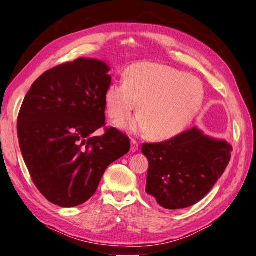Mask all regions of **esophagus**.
<instances>
[{"label":"esophagus","instance_id":"obj_1","mask_svg":"<svg viewBox=\"0 0 256 256\" xmlns=\"http://www.w3.org/2000/svg\"><path fill=\"white\" fill-rule=\"evenodd\" d=\"M138 148H140L138 143L135 140H131V152H132V153H135V152H138Z\"/></svg>","mask_w":256,"mask_h":256}]
</instances>
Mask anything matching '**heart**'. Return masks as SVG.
Returning <instances> with one entry per match:
<instances>
[{
    "mask_svg": "<svg viewBox=\"0 0 256 256\" xmlns=\"http://www.w3.org/2000/svg\"><path fill=\"white\" fill-rule=\"evenodd\" d=\"M204 99L201 81L180 70L155 62H138L125 80L108 86L104 103L108 116L121 123L138 106L140 113L123 125L135 134L168 140L182 133L197 116Z\"/></svg>",
    "mask_w": 256,
    "mask_h": 256,
    "instance_id": "1",
    "label": "heart"
}]
</instances>
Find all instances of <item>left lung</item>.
Segmentation results:
<instances>
[{
    "instance_id": "obj_1",
    "label": "left lung",
    "mask_w": 256,
    "mask_h": 256,
    "mask_svg": "<svg viewBox=\"0 0 256 256\" xmlns=\"http://www.w3.org/2000/svg\"><path fill=\"white\" fill-rule=\"evenodd\" d=\"M232 146L192 128L162 143H145L148 160L146 192L165 209L192 206L208 194L224 172Z\"/></svg>"
}]
</instances>
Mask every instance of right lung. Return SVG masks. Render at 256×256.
<instances>
[{
    "mask_svg": "<svg viewBox=\"0 0 256 256\" xmlns=\"http://www.w3.org/2000/svg\"><path fill=\"white\" fill-rule=\"evenodd\" d=\"M110 67L78 58L42 74L27 92L18 118L22 155L35 186L52 204L76 206L94 194L108 166L130 150V138L108 128L104 94Z\"/></svg>",
    "mask_w": 256,
    "mask_h": 256,
    "instance_id": "1",
    "label": "right lung"
}]
</instances>
